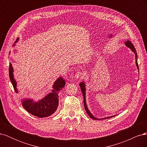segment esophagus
Wrapping results in <instances>:
<instances>
[{
  "mask_svg": "<svg viewBox=\"0 0 147 147\" xmlns=\"http://www.w3.org/2000/svg\"><path fill=\"white\" fill-rule=\"evenodd\" d=\"M83 75V73L82 72H77L76 74L75 75V77L76 79H78L80 78H81Z\"/></svg>",
  "mask_w": 147,
  "mask_h": 147,
  "instance_id": "esophagus-1",
  "label": "esophagus"
}]
</instances>
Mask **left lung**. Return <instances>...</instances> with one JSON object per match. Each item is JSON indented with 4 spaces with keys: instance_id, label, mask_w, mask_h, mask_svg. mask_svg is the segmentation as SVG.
Returning <instances> with one entry per match:
<instances>
[{
    "instance_id": "obj_1",
    "label": "left lung",
    "mask_w": 147,
    "mask_h": 147,
    "mask_svg": "<svg viewBox=\"0 0 147 147\" xmlns=\"http://www.w3.org/2000/svg\"><path fill=\"white\" fill-rule=\"evenodd\" d=\"M124 44H125V45L127 47V48H129L131 49V50L134 53L135 55V59H136V64L137 66V68L138 69V72H139V65H138V63H137V52L136 49L133 45V44L129 41V40H127L124 42ZM80 86V89H81V91L82 92V94L83 96V101H84V109H85V110L86 113H88V115H89V117H90L91 118L93 119H96V120H98V119H107V118H112L113 117H115V115H113V116H110V117H105V118H97L96 117H94L93 115H92V113L90 112V111L89 110L88 107L87 106L86 104V84H85V82H80L79 84Z\"/></svg>"
}]
</instances>
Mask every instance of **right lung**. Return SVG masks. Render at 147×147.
I'll return each instance as SVG.
<instances>
[{"mask_svg": "<svg viewBox=\"0 0 147 147\" xmlns=\"http://www.w3.org/2000/svg\"><path fill=\"white\" fill-rule=\"evenodd\" d=\"M19 40V38L16 39L15 43ZM15 44L13 45L14 46ZM14 70L12 64L10 63L9 67V77L10 81L13 84L15 92H18L17 88V82L14 78ZM65 84V81L64 78L60 77L57 78L53 83L51 92L42 99L34 101L32 98H24L21 99L22 106L29 113L39 118H45L50 116L54 113L59 105V91L63 89Z\"/></svg>", "mask_w": 147, "mask_h": 147, "instance_id": "add662e5", "label": "right lung"}]
</instances>
